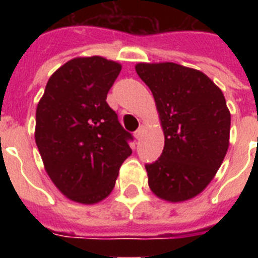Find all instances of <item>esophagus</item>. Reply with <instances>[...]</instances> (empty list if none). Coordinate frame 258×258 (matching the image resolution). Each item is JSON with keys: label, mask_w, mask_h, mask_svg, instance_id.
<instances>
[{"label": "esophagus", "mask_w": 258, "mask_h": 258, "mask_svg": "<svg viewBox=\"0 0 258 258\" xmlns=\"http://www.w3.org/2000/svg\"><path fill=\"white\" fill-rule=\"evenodd\" d=\"M143 131H145V125H139V128L137 130V131H135V133H134V135H135V138H137L138 141H139V139H141L142 138V135H143Z\"/></svg>", "instance_id": "1"}]
</instances>
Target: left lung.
<instances>
[{
  "instance_id": "8db88e82",
  "label": "left lung",
  "mask_w": 258,
  "mask_h": 258,
  "mask_svg": "<svg viewBox=\"0 0 258 258\" xmlns=\"http://www.w3.org/2000/svg\"><path fill=\"white\" fill-rule=\"evenodd\" d=\"M155 99L165 147L146 165L149 186L170 202L198 196L220 169L229 147L230 112L224 93L201 71L175 62L135 67Z\"/></svg>"
}]
</instances>
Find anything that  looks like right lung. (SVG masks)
<instances>
[{
  "label": "right lung",
  "mask_w": 258,
  "mask_h": 258,
  "mask_svg": "<svg viewBox=\"0 0 258 258\" xmlns=\"http://www.w3.org/2000/svg\"><path fill=\"white\" fill-rule=\"evenodd\" d=\"M120 70L100 56L70 60L50 76L38 101L36 145L52 182L75 202L108 197L133 154V135L105 100Z\"/></svg>",
  "instance_id": "1"
}]
</instances>
